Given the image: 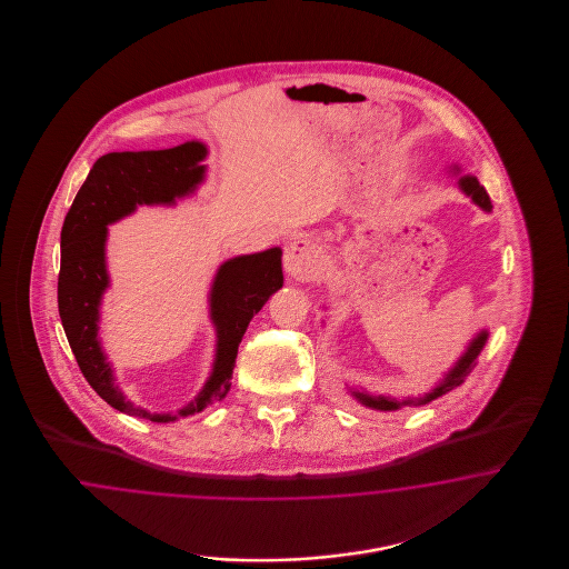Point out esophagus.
<instances>
[{
    "label": "esophagus",
    "mask_w": 569,
    "mask_h": 569,
    "mask_svg": "<svg viewBox=\"0 0 569 569\" xmlns=\"http://www.w3.org/2000/svg\"><path fill=\"white\" fill-rule=\"evenodd\" d=\"M283 267H286V272L292 274L298 281L316 279L322 269V251L318 244H313L307 239H295L286 247Z\"/></svg>",
    "instance_id": "1"
}]
</instances>
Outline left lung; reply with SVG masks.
<instances>
[{"label": "left lung", "mask_w": 569, "mask_h": 569, "mask_svg": "<svg viewBox=\"0 0 569 569\" xmlns=\"http://www.w3.org/2000/svg\"><path fill=\"white\" fill-rule=\"evenodd\" d=\"M448 174L457 177V188H459L465 196H469L473 204H478L482 211L490 213V209H492L490 198H488L487 190L480 186V181H478L476 177L462 174L459 163L448 166ZM487 339L488 328H482L480 332H476L473 339L469 341V346L465 348V352L460 353L459 360H457V362L443 373V378L439 379L433 388L427 390L425 395L407 397L403 401H399V399H392V397L371 395V392H367V390H358V388H350V386H348V390H350V395H352L353 399H356L360 406L369 407V409H378V411H397V409H401V407L427 406V403L435 401L437 397H443L446 392L455 390L457 386H460V383L465 381V378L471 373V369L476 367V358L482 352Z\"/></svg>", "instance_id": "obj_1"}]
</instances>
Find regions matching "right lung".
Here are the masks:
<instances>
[{"label":"right lung","instance_id":"1","mask_svg":"<svg viewBox=\"0 0 569 569\" xmlns=\"http://www.w3.org/2000/svg\"><path fill=\"white\" fill-rule=\"evenodd\" d=\"M209 149L188 140L160 151H121L102 156L89 170L61 228V269L57 281L59 318L89 386L117 411L151 422H177L193 416L230 390L239 343L251 318L283 286L281 247L237 256L219 264L209 290V320L216 328L211 373L190 403L179 411H147L117 386L114 369L100 339L102 300L110 288L109 226L138 207H172L207 179Z\"/></svg>","mask_w":569,"mask_h":569}]
</instances>
